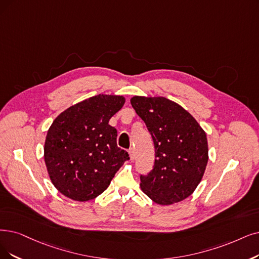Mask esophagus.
I'll return each instance as SVG.
<instances>
[{
  "label": "esophagus",
  "mask_w": 259,
  "mask_h": 259,
  "mask_svg": "<svg viewBox=\"0 0 259 259\" xmlns=\"http://www.w3.org/2000/svg\"><path fill=\"white\" fill-rule=\"evenodd\" d=\"M128 154H130V157H131V160H134L135 159V151H134V149H130V151H128Z\"/></svg>",
  "instance_id": "1"
}]
</instances>
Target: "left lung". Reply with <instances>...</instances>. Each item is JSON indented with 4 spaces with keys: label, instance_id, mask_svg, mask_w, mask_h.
Instances as JSON below:
<instances>
[{
    "label": "left lung",
    "instance_id": "8db88e82",
    "mask_svg": "<svg viewBox=\"0 0 259 259\" xmlns=\"http://www.w3.org/2000/svg\"><path fill=\"white\" fill-rule=\"evenodd\" d=\"M131 104L144 121L155 147V162L140 187L159 205L187 199L202 181L208 161L206 133L190 113L163 97H139Z\"/></svg>",
    "mask_w": 259,
    "mask_h": 259
}]
</instances>
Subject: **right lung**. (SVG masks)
I'll list each match as a JSON object with an SVG mask.
<instances>
[{"mask_svg":"<svg viewBox=\"0 0 259 259\" xmlns=\"http://www.w3.org/2000/svg\"><path fill=\"white\" fill-rule=\"evenodd\" d=\"M124 103L123 96L98 95L70 106L52 123L45 162L52 184L67 198H97L130 159L117 146V130L108 124Z\"/></svg>","mask_w":259,"mask_h":259,"instance_id":"add662e5","label":"right lung"}]
</instances>
